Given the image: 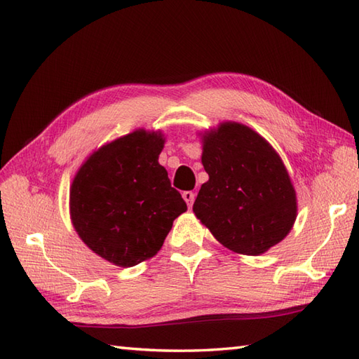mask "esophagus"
Wrapping results in <instances>:
<instances>
[{
    "label": "esophagus",
    "mask_w": 359,
    "mask_h": 359,
    "mask_svg": "<svg viewBox=\"0 0 359 359\" xmlns=\"http://www.w3.org/2000/svg\"><path fill=\"white\" fill-rule=\"evenodd\" d=\"M182 197H184L185 199V202H187V205L189 208L193 207V203H194V197H196V194L193 193V191H184V194H182Z\"/></svg>",
    "instance_id": "1"
}]
</instances>
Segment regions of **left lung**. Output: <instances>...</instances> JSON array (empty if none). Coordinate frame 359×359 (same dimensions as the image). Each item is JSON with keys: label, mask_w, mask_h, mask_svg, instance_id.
<instances>
[{"label": "left lung", "mask_w": 359, "mask_h": 359, "mask_svg": "<svg viewBox=\"0 0 359 359\" xmlns=\"http://www.w3.org/2000/svg\"><path fill=\"white\" fill-rule=\"evenodd\" d=\"M202 165L208 182L193 211L228 250L259 256L293 228L296 191L271 144L238 121H222L202 134Z\"/></svg>", "instance_id": "obj_1"}]
</instances>
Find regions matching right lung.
<instances>
[{
	"mask_svg": "<svg viewBox=\"0 0 359 359\" xmlns=\"http://www.w3.org/2000/svg\"><path fill=\"white\" fill-rule=\"evenodd\" d=\"M162 131L135 129L103 144L75 174L69 212L80 239L117 266H134L162 248L187 203L158 163Z\"/></svg>",
	"mask_w": 359,
	"mask_h": 359,
	"instance_id": "right-lung-1",
	"label": "right lung"
}]
</instances>
